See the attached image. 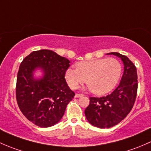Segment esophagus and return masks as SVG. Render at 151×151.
Instances as JSON below:
<instances>
[{
  "mask_svg": "<svg viewBox=\"0 0 151 151\" xmlns=\"http://www.w3.org/2000/svg\"><path fill=\"white\" fill-rule=\"evenodd\" d=\"M83 94H76L75 97H83Z\"/></svg>",
  "mask_w": 151,
  "mask_h": 151,
  "instance_id": "esophagus-1",
  "label": "esophagus"
}]
</instances>
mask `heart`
<instances>
[{
    "instance_id": "b5f03b06",
    "label": "heart",
    "mask_w": 151,
    "mask_h": 151,
    "mask_svg": "<svg viewBox=\"0 0 151 151\" xmlns=\"http://www.w3.org/2000/svg\"><path fill=\"white\" fill-rule=\"evenodd\" d=\"M122 65L115 58H102L83 61L76 64V69L68 68L65 78L72 89L78 88L86 81L91 91L97 95L110 92L119 83Z\"/></svg>"
}]
</instances>
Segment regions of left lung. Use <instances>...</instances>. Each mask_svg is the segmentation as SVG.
Returning a JSON list of instances; mask_svg holds the SVG:
<instances>
[{"label":"left lung","instance_id":"obj_1","mask_svg":"<svg viewBox=\"0 0 151 151\" xmlns=\"http://www.w3.org/2000/svg\"><path fill=\"white\" fill-rule=\"evenodd\" d=\"M122 60L124 70L117 88L106 97H90V102L85 109L86 119L98 128H110L120 123L130 113L136 100L137 73L135 65L126 56L111 52Z\"/></svg>","mask_w":151,"mask_h":151}]
</instances>
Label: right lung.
I'll use <instances>...</instances> for the list:
<instances>
[{
    "label": "right lung",
    "instance_id": "right-lung-1",
    "mask_svg": "<svg viewBox=\"0 0 151 151\" xmlns=\"http://www.w3.org/2000/svg\"><path fill=\"white\" fill-rule=\"evenodd\" d=\"M70 60L47 49L35 51L20 64L16 97L18 106L27 119L40 127H49L61 120L75 93L65 78ZM39 67L43 78L37 80L32 73Z\"/></svg>",
    "mask_w": 151,
    "mask_h": 151
}]
</instances>
